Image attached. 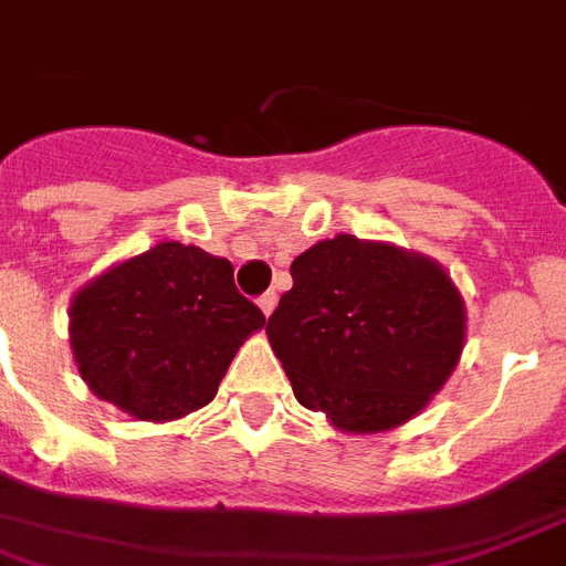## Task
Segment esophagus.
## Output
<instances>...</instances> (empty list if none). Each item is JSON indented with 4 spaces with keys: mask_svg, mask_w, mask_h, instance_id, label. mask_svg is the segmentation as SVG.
<instances>
[{
    "mask_svg": "<svg viewBox=\"0 0 566 566\" xmlns=\"http://www.w3.org/2000/svg\"><path fill=\"white\" fill-rule=\"evenodd\" d=\"M275 305H279V293H275V291H266V293H261V296H258V308L264 311L266 317L273 314Z\"/></svg>",
    "mask_w": 566,
    "mask_h": 566,
    "instance_id": "esophagus-1",
    "label": "esophagus"
}]
</instances>
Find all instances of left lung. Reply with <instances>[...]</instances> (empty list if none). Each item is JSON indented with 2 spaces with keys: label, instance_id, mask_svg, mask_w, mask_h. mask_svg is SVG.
Wrapping results in <instances>:
<instances>
[{
  "label": "left lung",
  "instance_id": "obj_1",
  "mask_svg": "<svg viewBox=\"0 0 566 566\" xmlns=\"http://www.w3.org/2000/svg\"><path fill=\"white\" fill-rule=\"evenodd\" d=\"M291 275L266 337L308 411L376 434L417 417L447 385L467 311L438 261L337 234L305 249Z\"/></svg>",
  "mask_w": 566,
  "mask_h": 566
}]
</instances>
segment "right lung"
Instances as JSON below:
<instances>
[{
  "label": "right lung",
  "mask_w": 566,
  "mask_h": 566,
  "mask_svg": "<svg viewBox=\"0 0 566 566\" xmlns=\"http://www.w3.org/2000/svg\"><path fill=\"white\" fill-rule=\"evenodd\" d=\"M264 323L226 258L167 240L75 293L70 346L99 399L167 422L211 402L231 358Z\"/></svg>",
  "instance_id": "obj_1"
}]
</instances>
